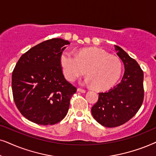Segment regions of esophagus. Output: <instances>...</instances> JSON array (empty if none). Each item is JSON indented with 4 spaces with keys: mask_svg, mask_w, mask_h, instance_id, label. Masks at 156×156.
<instances>
[{
    "mask_svg": "<svg viewBox=\"0 0 156 156\" xmlns=\"http://www.w3.org/2000/svg\"><path fill=\"white\" fill-rule=\"evenodd\" d=\"M77 90H78V92H80V93H86V90H84V89H82V88H78V89H77Z\"/></svg>",
    "mask_w": 156,
    "mask_h": 156,
    "instance_id": "obj_1",
    "label": "esophagus"
}]
</instances>
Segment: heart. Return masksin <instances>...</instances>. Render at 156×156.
<instances>
[{
    "label": "heart",
    "mask_w": 156,
    "mask_h": 156,
    "mask_svg": "<svg viewBox=\"0 0 156 156\" xmlns=\"http://www.w3.org/2000/svg\"><path fill=\"white\" fill-rule=\"evenodd\" d=\"M61 63L66 78L70 82L85 75L86 70L88 77L86 83L98 90L113 87L122 72L120 59L98 48H83L76 55L68 50L64 51Z\"/></svg>",
    "instance_id": "heart-1"
}]
</instances>
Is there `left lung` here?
<instances>
[{
  "label": "left lung",
  "instance_id": "obj_1",
  "mask_svg": "<svg viewBox=\"0 0 156 156\" xmlns=\"http://www.w3.org/2000/svg\"><path fill=\"white\" fill-rule=\"evenodd\" d=\"M115 48L124 64L123 78L108 91L99 93L98 102L91 108L95 120L108 128L120 126L131 119L144 98L143 71L140 66L121 48L115 45Z\"/></svg>",
  "mask_w": 156,
  "mask_h": 156
}]
</instances>
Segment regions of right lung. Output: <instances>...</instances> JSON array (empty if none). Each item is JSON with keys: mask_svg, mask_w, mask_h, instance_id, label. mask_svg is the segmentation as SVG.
<instances>
[{"mask_svg": "<svg viewBox=\"0 0 156 156\" xmlns=\"http://www.w3.org/2000/svg\"><path fill=\"white\" fill-rule=\"evenodd\" d=\"M52 38L23 54L12 73L14 102L27 119L40 125H54L65 118L76 88L66 80L61 57L65 45Z\"/></svg>", "mask_w": 156, "mask_h": 156, "instance_id": "right-lung-1", "label": "right lung"}]
</instances>
